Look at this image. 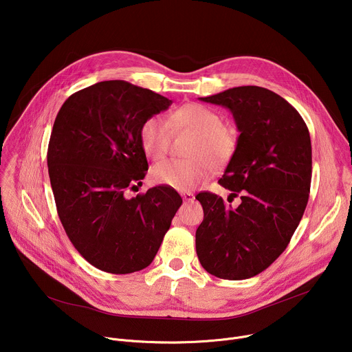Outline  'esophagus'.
<instances>
[{"instance_id": "34e87169", "label": "esophagus", "mask_w": 352, "mask_h": 352, "mask_svg": "<svg viewBox=\"0 0 352 352\" xmlns=\"http://www.w3.org/2000/svg\"><path fill=\"white\" fill-rule=\"evenodd\" d=\"M181 196L184 199V202H188V204L193 202V200H195V195L192 192H182Z\"/></svg>"}]
</instances>
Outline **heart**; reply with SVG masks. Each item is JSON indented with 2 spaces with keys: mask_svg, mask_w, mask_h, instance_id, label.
<instances>
[{
  "mask_svg": "<svg viewBox=\"0 0 352 352\" xmlns=\"http://www.w3.org/2000/svg\"><path fill=\"white\" fill-rule=\"evenodd\" d=\"M195 133L189 160H168L153 167L152 181L178 190L192 189L208 181L214 167L228 164L238 148L236 131L223 124L219 111L200 103H185L171 110L166 122L157 117L147 118L139 129V140L144 155L153 162H162L170 150L171 133Z\"/></svg>",
  "mask_w": 352,
  "mask_h": 352,
  "instance_id": "b5f03b06",
  "label": "heart"
}]
</instances>
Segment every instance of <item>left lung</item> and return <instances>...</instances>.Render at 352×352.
Wrapping results in <instances>:
<instances>
[{"label": "left lung", "mask_w": 352, "mask_h": 352, "mask_svg": "<svg viewBox=\"0 0 352 352\" xmlns=\"http://www.w3.org/2000/svg\"><path fill=\"white\" fill-rule=\"evenodd\" d=\"M200 100L227 107L241 132L219 181L232 197L241 195V205L227 208L212 192L196 195L205 213L196 254L219 278L254 277L284 252L304 216L312 179L309 131L287 100L265 87L239 86Z\"/></svg>", "instance_id": "obj_1"}]
</instances>
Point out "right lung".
Wrapping results in <instances>:
<instances>
[{
	"mask_svg": "<svg viewBox=\"0 0 352 352\" xmlns=\"http://www.w3.org/2000/svg\"><path fill=\"white\" fill-rule=\"evenodd\" d=\"M171 103L125 80H104L71 94L57 114L47 166L58 217L75 249L100 270L147 267L182 204L166 185L126 197L148 167L139 129Z\"/></svg>",
	"mask_w": 352,
	"mask_h": 352,
	"instance_id": "1",
	"label": "right lung"
}]
</instances>
